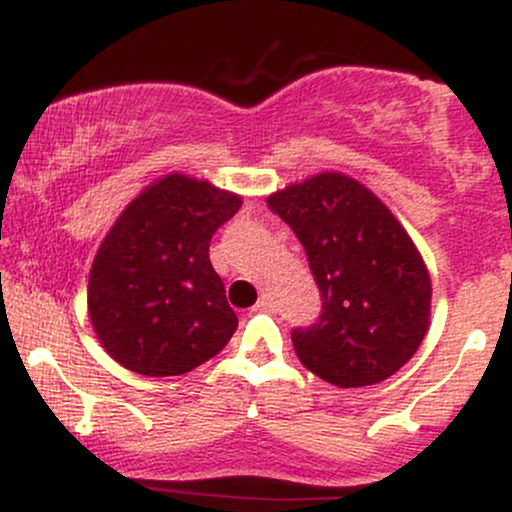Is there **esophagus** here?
<instances>
[{"label":"esophagus","instance_id":"34e87169","mask_svg":"<svg viewBox=\"0 0 512 512\" xmlns=\"http://www.w3.org/2000/svg\"><path fill=\"white\" fill-rule=\"evenodd\" d=\"M255 310H262V313H269V310H274V303H272V298H269V296H262L260 301H257Z\"/></svg>","mask_w":512,"mask_h":512}]
</instances>
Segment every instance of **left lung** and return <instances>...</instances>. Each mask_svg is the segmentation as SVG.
<instances>
[{
	"instance_id": "obj_1",
	"label": "left lung",
	"mask_w": 512,
	"mask_h": 512,
	"mask_svg": "<svg viewBox=\"0 0 512 512\" xmlns=\"http://www.w3.org/2000/svg\"><path fill=\"white\" fill-rule=\"evenodd\" d=\"M301 240L322 310L291 332L310 373L337 387L383 383L416 354L431 315L419 250L368 187L320 173L267 199Z\"/></svg>"
}]
</instances>
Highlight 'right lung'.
<instances>
[{"instance_id":"add662e5","label":"right lung","mask_w":512,"mask_h":512,"mask_svg":"<svg viewBox=\"0 0 512 512\" xmlns=\"http://www.w3.org/2000/svg\"><path fill=\"white\" fill-rule=\"evenodd\" d=\"M240 204L207 180L173 173L122 211L88 276L91 325L120 366L149 378L182 375L228 344L238 317L209 243Z\"/></svg>"}]
</instances>
